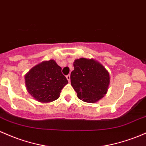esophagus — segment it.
<instances>
[{
	"label": "esophagus",
	"instance_id": "1",
	"mask_svg": "<svg viewBox=\"0 0 146 146\" xmlns=\"http://www.w3.org/2000/svg\"><path fill=\"white\" fill-rule=\"evenodd\" d=\"M66 79L68 80V82H70V75H68V76H66Z\"/></svg>",
	"mask_w": 146,
	"mask_h": 146
}]
</instances>
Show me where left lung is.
<instances>
[{"instance_id": "1", "label": "left lung", "mask_w": 146, "mask_h": 146, "mask_svg": "<svg viewBox=\"0 0 146 146\" xmlns=\"http://www.w3.org/2000/svg\"><path fill=\"white\" fill-rule=\"evenodd\" d=\"M73 66L70 82L78 98L95 102L107 94L110 78L103 66L91 59L80 58L75 61Z\"/></svg>"}]
</instances>
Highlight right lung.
I'll return each mask as SVG.
<instances>
[{"instance_id":"1","label":"right lung","mask_w":146,"mask_h":146,"mask_svg":"<svg viewBox=\"0 0 146 146\" xmlns=\"http://www.w3.org/2000/svg\"><path fill=\"white\" fill-rule=\"evenodd\" d=\"M25 81L29 94L41 102L57 100L68 83L62 68L52 60L33 67L25 76Z\"/></svg>"}]
</instances>
